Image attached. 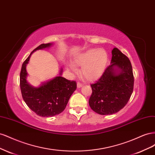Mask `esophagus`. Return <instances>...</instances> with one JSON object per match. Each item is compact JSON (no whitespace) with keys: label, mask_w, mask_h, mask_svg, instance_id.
Returning a JSON list of instances; mask_svg holds the SVG:
<instances>
[{"label":"esophagus","mask_w":155,"mask_h":155,"mask_svg":"<svg viewBox=\"0 0 155 155\" xmlns=\"http://www.w3.org/2000/svg\"><path fill=\"white\" fill-rule=\"evenodd\" d=\"M82 86H83V84L81 83H80V82H78L77 83V87L78 88H80Z\"/></svg>","instance_id":"obj_1"}]
</instances>
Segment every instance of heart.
Returning a JSON list of instances; mask_svg holds the SVG:
<instances>
[{
  "instance_id": "b5f03b06",
  "label": "heart",
  "mask_w": 155,
  "mask_h": 155,
  "mask_svg": "<svg viewBox=\"0 0 155 155\" xmlns=\"http://www.w3.org/2000/svg\"><path fill=\"white\" fill-rule=\"evenodd\" d=\"M108 60L106 51L101 48H91L76 55L74 59V63L82 67L81 74L82 77L89 81H95L104 72ZM69 69L75 70L74 65H68Z\"/></svg>"
}]
</instances>
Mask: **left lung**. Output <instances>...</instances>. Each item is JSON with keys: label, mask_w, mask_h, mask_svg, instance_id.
Returning a JSON list of instances; mask_svg holds the SVG:
<instances>
[{"label": "left lung", "mask_w": 155, "mask_h": 155, "mask_svg": "<svg viewBox=\"0 0 155 155\" xmlns=\"http://www.w3.org/2000/svg\"><path fill=\"white\" fill-rule=\"evenodd\" d=\"M110 64L95 83L89 105L96 113H116L127 104L134 87V76L130 60L117 48L112 50Z\"/></svg>", "instance_id": "obj_1"}]
</instances>
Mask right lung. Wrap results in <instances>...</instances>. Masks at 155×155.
Listing matches in <instances>:
<instances>
[{"instance_id":"1","label":"right lung","mask_w":155,"mask_h":155,"mask_svg":"<svg viewBox=\"0 0 155 155\" xmlns=\"http://www.w3.org/2000/svg\"><path fill=\"white\" fill-rule=\"evenodd\" d=\"M52 43L41 44L31 51L22 65L20 73V87L23 100L30 109L42 117H51L62 112L73 92L77 88L76 82L59 76L44 83L39 87L30 85L26 81V67L31 54L37 50L48 48Z\"/></svg>"}]
</instances>
